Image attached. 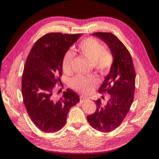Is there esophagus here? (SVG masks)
Instances as JSON below:
<instances>
[{
    "label": "esophagus",
    "instance_id": "obj_1",
    "mask_svg": "<svg viewBox=\"0 0 159 159\" xmlns=\"http://www.w3.org/2000/svg\"><path fill=\"white\" fill-rule=\"evenodd\" d=\"M88 99V98H85V97H84V96H83V95H81L80 97V102H85V101H86Z\"/></svg>",
    "mask_w": 159,
    "mask_h": 159
}]
</instances>
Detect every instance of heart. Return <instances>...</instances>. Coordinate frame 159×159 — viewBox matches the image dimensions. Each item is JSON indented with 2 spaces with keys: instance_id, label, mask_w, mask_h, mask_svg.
Listing matches in <instances>:
<instances>
[{
  "instance_id": "1",
  "label": "heart",
  "mask_w": 159,
  "mask_h": 159,
  "mask_svg": "<svg viewBox=\"0 0 159 159\" xmlns=\"http://www.w3.org/2000/svg\"><path fill=\"white\" fill-rule=\"evenodd\" d=\"M78 51L80 55L87 59L93 64L94 68L99 71H108L114 61V54L109 49L104 48L103 44L93 38H87L80 42ZM74 60V53L68 51L62 60V69L64 73H71V65ZM99 80L95 76H78L71 80V86L75 90L82 93H88L93 90L98 84Z\"/></svg>"
}]
</instances>
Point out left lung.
<instances>
[{"label":"left lung","mask_w":159,"mask_h":159,"mask_svg":"<svg viewBox=\"0 0 159 159\" xmlns=\"http://www.w3.org/2000/svg\"><path fill=\"white\" fill-rule=\"evenodd\" d=\"M93 35L108 45L114 54V61L98 90L101 94H109V100H96V111L88 115L87 120L95 130L109 133L121 124L130 109L135 88V70L130 52L115 35L108 32H97Z\"/></svg>","instance_id":"obj_1"}]
</instances>
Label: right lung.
Instances as JSON below:
<instances>
[{"label":"right lung","mask_w":159,"mask_h":159,"mask_svg":"<svg viewBox=\"0 0 159 159\" xmlns=\"http://www.w3.org/2000/svg\"><path fill=\"white\" fill-rule=\"evenodd\" d=\"M80 36V34L48 33L35 43L26 58L21 78L23 102L32 122L44 133L60 130L69 109L80 101L69 88L60 99L53 95L56 84L61 83L64 55Z\"/></svg>","instance_id":"right-lung-1"}]
</instances>
